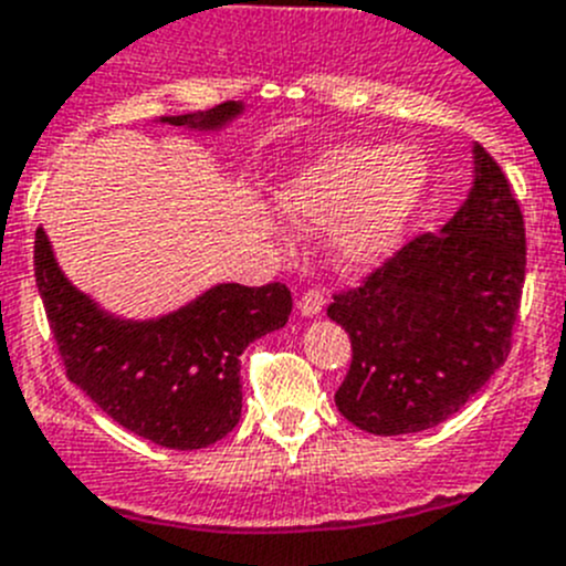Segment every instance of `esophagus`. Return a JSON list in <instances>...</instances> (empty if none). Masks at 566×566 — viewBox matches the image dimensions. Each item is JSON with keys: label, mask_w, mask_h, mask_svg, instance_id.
Segmentation results:
<instances>
[{"label": "esophagus", "mask_w": 566, "mask_h": 566, "mask_svg": "<svg viewBox=\"0 0 566 566\" xmlns=\"http://www.w3.org/2000/svg\"><path fill=\"white\" fill-rule=\"evenodd\" d=\"M297 308H300V314H303V317H317L319 311L325 308L323 292H319V289H305L303 297L297 300Z\"/></svg>", "instance_id": "1"}]
</instances>
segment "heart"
<instances>
[{
    "instance_id": "heart-1",
    "label": "heart",
    "mask_w": 566,
    "mask_h": 566,
    "mask_svg": "<svg viewBox=\"0 0 566 566\" xmlns=\"http://www.w3.org/2000/svg\"><path fill=\"white\" fill-rule=\"evenodd\" d=\"M427 193V165L409 148L336 145L283 181L274 205L297 224H331L342 266L365 269L390 252Z\"/></svg>"
}]
</instances>
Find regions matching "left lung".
I'll return each mask as SVG.
<instances>
[{"instance_id":"left-lung-1","label":"left lung","mask_w":566,"mask_h":566,"mask_svg":"<svg viewBox=\"0 0 566 566\" xmlns=\"http://www.w3.org/2000/svg\"><path fill=\"white\" fill-rule=\"evenodd\" d=\"M525 219L511 181L474 145V188L440 232L403 243L328 317L354 359L336 407L370 434H412L452 418L505 365L525 286Z\"/></svg>"}]
</instances>
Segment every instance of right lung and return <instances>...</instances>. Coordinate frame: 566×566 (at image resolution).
Returning a JSON list of instances; mask_svg holds the SVG:
<instances>
[{
    "instance_id": "add662e5",
    "label": "right lung",
    "mask_w": 566,
    "mask_h": 566,
    "mask_svg": "<svg viewBox=\"0 0 566 566\" xmlns=\"http://www.w3.org/2000/svg\"><path fill=\"white\" fill-rule=\"evenodd\" d=\"M241 103L176 114L163 123L221 128ZM35 286L64 359L66 378L108 418L165 449H205L241 418V354L249 342L289 323L286 283H221L168 317H112L59 269L44 230H35Z\"/></svg>"
}]
</instances>
